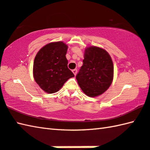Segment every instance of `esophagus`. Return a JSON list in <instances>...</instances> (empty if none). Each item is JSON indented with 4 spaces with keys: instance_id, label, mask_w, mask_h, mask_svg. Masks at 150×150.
Wrapping results in <instances>:
<instances>
[{
    "instance_id": "obj_1",
    "label": "esophagus",
    "mask_w": 150,
    "mask_h": 150,
    "mask_svg": "<svg viewBox=\"0 0 150 150\" xmlns=\"http://www.w3.org/2000/svg\"><path fill=\"white\" fill-rule=\"evenodd\" d=\"M72 72L74 73V74L76 76V74H77V70H76V69L72 70Z\"/></svg>"
}]
</instances>
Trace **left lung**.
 Listing matches in <instances>:
<instances>
[{
	"mask_svg": "<svg viewBox=\"0 0 150 150\" xmlns=\"http://www.w3.org/2000/svg\"><path fill=\"white\" fill-rule=\"evenodd\" d=\"M85 94L95 97L105 92L114 78V64L109 53L100 47L85 50L83 65L76 76Z\"/></svg>",
	"mask_w": 150,
	"mask_h": 150,
	"instance_id": "left-lung-1",
	"label": "left lung"
}]
</instances>
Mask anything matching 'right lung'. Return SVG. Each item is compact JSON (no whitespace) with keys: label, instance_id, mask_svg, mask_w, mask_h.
Here are the masks:
<instances>
[{"label":"right lung","instance_id":"obj_1","mask_svg":"<svg viewBox=\"0 0 150 150\" xmlns=\"http://www.w3.org/2000/svg\"><path fill=\"white\" fill-rule=\"evenodd\" d=\"M68 46L63 42H52L39 50L33 64V76L40 88L47 93L60 89L74 75L68 68Z\"/></svg>","mask_w":150,"mask_h":150}]
</instances>
